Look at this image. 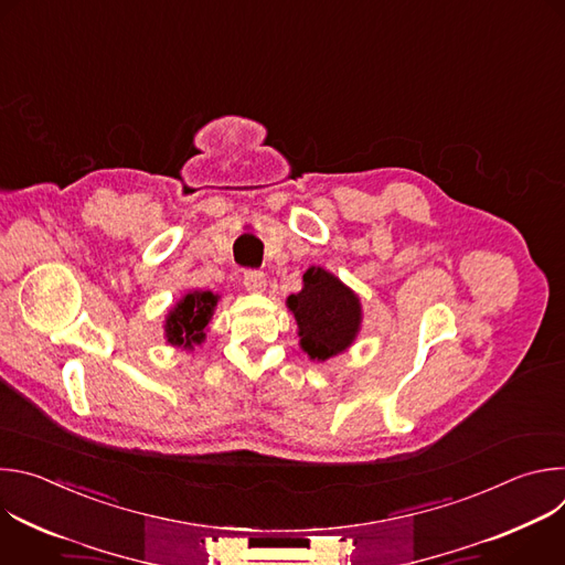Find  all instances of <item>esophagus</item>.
<instances>
[{
  "label": "esophagus",
  "instance_id": "obj_1",
  "mask_svg": "<svg viewBox=\"0 0 565 565\" xmlns=\"http://www.w3.org/2000/svg\"><path fill=\"white\" fill-rule=\"evenodd\" d=\"M244 286L253 292H262L266 288V275L262 270H244Z\"/></svg>",
  "mask_w": 565,
  "mask_h": 565
}]
</instances>
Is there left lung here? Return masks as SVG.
<instances>
[{
    "label": "left lung",
    "instance_id": "obj_1",
    "mask_svg": "<svg viewBox=\"0 0 565 565\" xmlns=\"http://www.w3.org/2000/svg\"><path fill=\"white\" fill-rule=\"evenodd\" d=\"M288 308L297 319L301 349L312 360L342 353L360 331V299L324 268L306 270L303 288L288 297Z\"/></svg>",
    "mask_w": 565,
    "mask_h": 565
}]
</instances>
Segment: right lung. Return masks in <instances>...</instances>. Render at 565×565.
Returning <instances> with one entry per match:
<instances>
[{
	"mask_svg": "<svg viewBox=\"0 0 565 565\" xmlns=\"http://www.w3.org/2000/svg\"><path fill=\"white\" fill-rule=\"evenodd\" d=\"M216 295L212 292H188L177 308L168 315L166 333L168 342L174 347L192 349V344H201L205 338V327L210 324L212 310L216 306Z\"/></svg>",
	"mask_w": 565,
	"mask_h": 565,
	"instance_id": "1",
	"label": "right lung"
}]
</instances>
